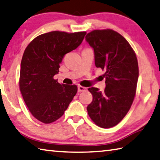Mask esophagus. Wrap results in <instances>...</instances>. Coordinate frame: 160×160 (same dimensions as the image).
<instances>
[{"instance_id":"obj_1","label":"esophagus","mask_w":160,"mask_h":160,"mask_svg":"<svg viewBox=\"0 0 160 160\" xmlns=\"http://www.w3.org/2000/svg\"><path fill=\"white\" fill-rule=\"evenodd\" d=\"M78 89L79 92H82L87 91V88H85V87H82V86H78Z\"/></svg>"}]
</instances>
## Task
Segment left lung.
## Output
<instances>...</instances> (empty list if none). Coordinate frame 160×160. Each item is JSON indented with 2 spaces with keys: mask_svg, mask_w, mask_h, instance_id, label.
Here are the masks:
<instances>
[{
  "mask_svg": "<svg viewBox=\"0 0 160 160\" xmlns=\"http://www.w3.org/2000/svg\"><path fill=\"white\" fill-rule=\"evenodd\" d=\"M86 40L94 49L95 65L106 72L104 92L88 90L93 96L87 110L92 120L101 128H110L120 122L134 99L138 78L136 55L128 41L112 29L94 30Z\"/></svg>",
  "mask_w": 160,
  "mask_h": 160,
  "instance_id": "1",
  "label": "left lung"
}]
</instances>
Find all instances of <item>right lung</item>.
<instances>
[{
    "instance_id": "right-lung-1",
    "label": "right lung",
    "mask_w": 160,
    "mask_h": 160,
    "mask_svg": "<svg viewBox=\"0 0 160 160\" xmlns=\"http://www.w3.org/2000/svg\"><path fill=\"white\" fill-rule=\"evenodd\" d=\"M85 34L51 31L35 38L25 49L19 89L28 110L38 120L50 124L58 120L76 94V85H61L54 76L64 55L75 50Z\"/></svg>"
}]
</instances>
